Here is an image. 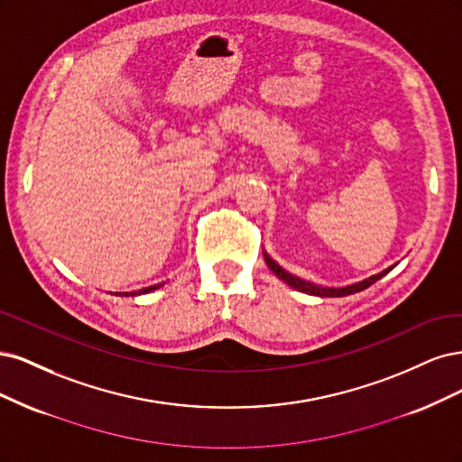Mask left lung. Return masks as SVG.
<instances>
[{"label": "left lung", "mask_w": 462, "mask_h": 462, "mask_svg": "<svg viewBox=\"0 0 462 462\" xmlns=\"http://www.w3.org/2000/svg\"><path fill=\"white\" fill-rule=\"evenodd\" d=\"M264 263L269 264V269L280 280H284L290 288H293L297 291L309 293V295H317V297H346V295H351V293H356V291H363V290H366L368 286L374 284V282H378L382 276H385L392 269H395V266H397V263H395V264L388 266V269H383L378 274H372V276H368V278H365L361 282H355V284H349V286H344V288H328V286H317V284H312V282H307V280H301L300 276L290 274L288 271L282 269L278 263H274L269 255H266V253H264Z\"/></svg>", "instance_id": "8db88e82"}]
</instances>
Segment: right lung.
<instances>
[{
  "mask_svg": "<svg viewBox=\"0 0 462 462\" xmlns=\"http://www.w3.org/2000/svg\"><path fill=\"white\" fill-rule=\"evenodd\" d=\"M161 286H165V282H161V284H155V286H147V288H142V290H134V291H111L113 295H121V297H136V295H143V293H150V291H155L159 290Z\"/></svg>",
  "mask_w": 462,
  "mask_h": 462,
  "instance_id": "1",
  "label": "right lung"
}]
</instances>
